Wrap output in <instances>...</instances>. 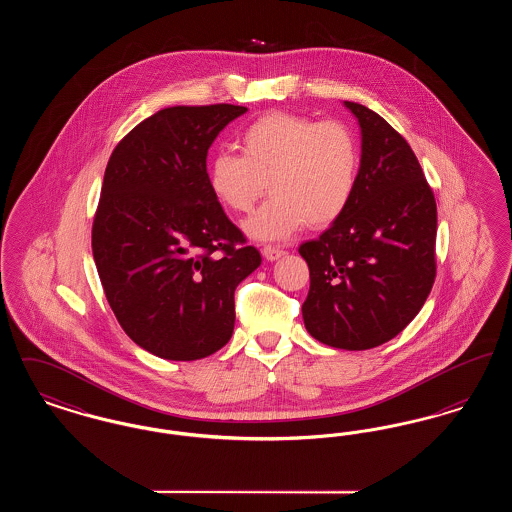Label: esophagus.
Wrapping results in <instances>:
<instances>
[{"mask_svg":"<svg viewBox=\"0 0 512 512\" xmlns=\"http://www.w3.org/2000/svg\"><path fill=\"white\" fill-rule=\"evenodd\" d=\"M284 255H286V251L280 249V247H274V245H265V247H263V257H265L267 261H278V259L284 257Z\"/></svg>","mask_w":512,"mask_h":512,"instance_id":"esophagus-1","label":"esophagus"}]
</instances>
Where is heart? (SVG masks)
Listing matches in <instances>:
<instances>
[{"mask_svg": "<svg viewBox=\"0 0 512 512\" xmlns=\"http://www.w3.org/2000/svg\"><path fill=\"white\" fill-rule=\"evenodd\" d=\"M242 151L217 153L207 180L220 205L234 213H249L268 186L272 197L244 224L255 240H286L305 222L328 226L355 194L361 153L345 122L268 113L245 128Z\"/></svg>", "mask_w": 512, "mask_h": 512, "instance_id": "1", "label": "heart"}]
</instances>
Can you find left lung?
Returning <instances> with one entry per match:
<instances>
[{
	"label": "left lung",
	"mask_w": 512,
	"mask_h": 512,
	"mask_svg": "<svg viewBox=\"0 0 512 512\" xmlns=\"http://www.w3.org/2000/svg\"><path fill=\"white\" fill-rule=\"evenodd\" d=\"M361 126L351 203L317 240L299 247L311 288L307 332L363 351L395 338L422 309L436 278L438 209L407 140L361 103H343Z\"/></svg>",
	"instance_id": "1"
}]
</instances>
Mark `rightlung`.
Masks as SVG:
<instances>
[{"instance_id": "add662e5", "label": "right lung", "mask_w": 512, "mask_h": 512, "mask_svg": "<svg viewBox=\"0 0 512 512\" xmlns=\"http://www.w3.org/2000/svg\"><path fill=\"white\" fill-rule=\"evenodd\" d=\"M247 107L176 105L132 128L107 163L92 251L128 338L167 361H197L234 332V292L261 265L207 180V151Z\"/></svg>"}]
</instances>
